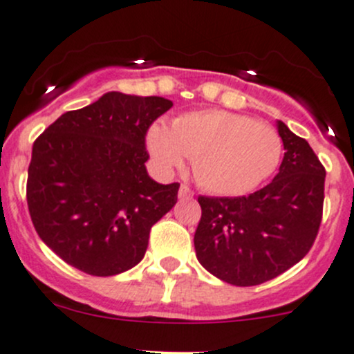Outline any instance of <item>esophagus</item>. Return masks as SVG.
I'll list each match as a JSON object with an SVG mask.
<instances>
[{"label":"esophagus","instance_id":"esophagus-1","mask_svg":"<svg viewBox=\"0 0 354 354\" xmlns=\"http://www.w3.org/2000/svg\"><path fill=\"white\" fill-rule=\"evenodd\" d=\"M178 195H180V198H192L193 196V189L188 187V185H181L180 187V193H178Z\"/></svg>","mask_w":354,"mask_h":354}]
</instances>
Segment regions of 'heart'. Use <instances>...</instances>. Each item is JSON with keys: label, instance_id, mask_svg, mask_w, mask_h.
<instances>
[{"label": "heart", "instance_id": "1", "mask_svg": "<svg viewBox=\"0 0 354 354\" xmlns=\"http://www.w3.org/2000/svg\"><path fill=\"white\" fill-rule=\"evenodd\" d=\"M147 147L166 173L193 159L196 181L225 196L244 195L265 183L283 152L280 133L273 127L225 110L183 113L171 129L154 125L147 133Z\"/></svg>", "mask_w": 354, "mask_h": 354}]
</instances>
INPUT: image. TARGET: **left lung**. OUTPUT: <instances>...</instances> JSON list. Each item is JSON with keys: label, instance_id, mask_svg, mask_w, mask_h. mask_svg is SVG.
<instances>
[{"label": "left lung", "instance_id": "1", "mask_svg": "<svg viewBox=\"0 0 354 354\" xmlns=\"http://www.w3.org/2000/svg\"><path fill=\"white\" fill-rule=\"evenodd\" d=\"M285 158L274 180L248 196H198L196 258L236 286L261 285L300 261L322 222L326 169L308 142L283 122Z\"/></svg>", "mask_w": 354, "mask_h": 354}]
</instances>
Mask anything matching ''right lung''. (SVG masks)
I'll use <instances>...</instances> for the list:
<instances>
[{
    "label": "right lung",
    "mask_w": 354,
    "mask_h": 354,
    "mask_svg": "<svg viewBox=\"0 0 354 354\" xmlns=\"http://www.w3.org/2000/svg\"><path fill=\"white\" fill-rule=\"evenodd\" d=\"M173 102L118 91L66 111L32 147L27 203L40 239L71 266L113 277L144 258L180 183L146 171L147 130Z\"/></svg>",
    "instance_id": "obj_1"
}]
</instances>
